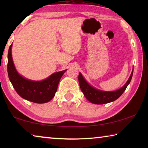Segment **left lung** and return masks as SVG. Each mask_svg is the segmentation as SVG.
<instances>
[{"mask_svg":"<svg viewBox=\"0 0 148 148\" xmlns=\"http://www.w3.org/2000/svg\"><path fill=\"white\" fill-rule=\"evenodd\" d=\"M132 74H133V69H132L131 76L127 80L126 84L120 89L114 91H102V90H99L92 87L86 81V79L82 76L81 72L79 73L78 81L80 89L83 92L85 97L89 102H91L92 104H104L116 101L121 96L131 82Z\"/></svg>","mask_w":148,"mask_h":148,"instance_id":"8db88e82","label":"left lung"}]
</instances>
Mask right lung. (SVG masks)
I'll use <instances>...</instances> for the list:
<instances>
[{"mask_svg": "<svg viewBox=\"0 0 148 148\" xmlns=\"http://www.w3.org/2000/svg\"><path fill=\"white\" fill-rule=\"evenodd\" d=\"M12 44L8 53V74L10 81L20 97L34 103L42 104L51 101L57 90L60 79L66 70L55 72L41 81H34L22 76L15 67L12 56Z\"/></svg>", "mask_w": 148, "mask_h": 148, "instance_id": "add662e5", "label": "right lung"}]
</instances>
